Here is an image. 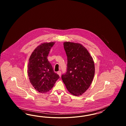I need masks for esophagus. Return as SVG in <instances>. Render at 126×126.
Here are the masks:
<instances>
[{"label": "esophagus", "instance_id": "obj_1", "mask_svg": "<svg viewBox=\"0 0 126 126\" xmlns=\"http://www.w3.org/2000/svg\"><path fill=\"white\" fill-rule=\"evenodd\" d=\"M57 73H58V74L59 75V76L60 77L61 76V72L60 71H59L58 72H57Z\"/></svg>", "mask_w": 126, "mask_h": 126}]
</instances>
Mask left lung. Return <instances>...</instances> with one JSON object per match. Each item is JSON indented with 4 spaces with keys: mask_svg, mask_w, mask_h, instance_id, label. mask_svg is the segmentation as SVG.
<instances>
[{
    "mask_svg": "<svg viewBox=\"0 0 126 126\" xmlns=\"http://www.w3.org/2000/svg\"><path fill=\"white\" fill-rule=\"evenodd\" d=\"M67 56V69L61 76L67 90L72 94L79 96L92 84L95 73L94 63L87 49L82 44L64 42Z\"/></svg>",
    "mask_w": 126,
    "mask_h": 126,
    "instance_id": "obj_1",
    "label": "left lung"
}]
</instances>
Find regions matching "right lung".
Segmentation results:
<instances>
[{
  "label": "right lung",
  "mask_w": 126,
  "mask_h": 126,
  "mask_svg": "<svg viewBox=\"0 0 126 126\" xmlns=\"http://www.w3.org/2000/svg\"><path fill=\"white\" fill-rule=\"evenodd\" d=\"M55 43H42L33 50L29 60L27 73L30 83L41 93L51 90L60 78L47 59L50 49Z\"/></svg>",
  "instance_id": "add662e5"
}]
</instances>
